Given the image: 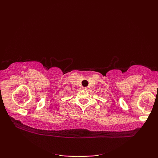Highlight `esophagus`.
I'll use <instances>...</instances> for the list:
<instances>
[{"label": "esophagus", "instance_id": "obj_1", "mask_svg": "<svg viewBox=\"0 0 158 158\" xmlns=\"http://www.w3.org/2000/svg\"><path fill=\"white\" fill-rule=\"evenodd\" d=\"M83 89H84V90H86V89H87V88H83Z\"/></svg>", "mask_w": 158, "mask_h": 158}]
</instances>
